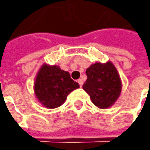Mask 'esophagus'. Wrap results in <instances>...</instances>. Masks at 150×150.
<instances>
[{
    "label": "esophagus",
    "instance_id": "obj_1",
    "mask_svg": "<svg viewBox=\"0 0 150 150\" xmlns=\"http://www.w3.org/2000/svg\"><path fill=\"white\" fill-rule=\"evenodd\" d=\"M78 84L80 85V87H82V86H83V81L82 79H78Z\"/></svg>",
    "mask_w": 150,
    "mask_h": 150
}]
</instances>
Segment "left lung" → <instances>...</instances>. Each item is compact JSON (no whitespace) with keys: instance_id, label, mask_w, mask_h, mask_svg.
Returning <instances> with one entry per match:
<instances>
[{"instance_id":"left-lung-1","label":"left lung","mask_w":150,"mask_h":150,"mask_svg":"<svg viewBox=\"0 0 150 150\" xmlns=\"http://www.w3.org/2000/svg\"><path fill=\"white\" fill-rule=\"evenodd\" d=\"M87 80L83 88L93 103L99 108H108L118 100L122 90V81L111 62H96L86 70Z\"/></svg>"}]
</instances>
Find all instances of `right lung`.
<instances>
[{
  "label": "right lung",
  "instance_id": "add662e5",
  "mask_svg": "<svg viewBox=\"0 0 150 150\" xmlns=\"http://www.w3.org/2000/svg\"><path fill=\"white\" fill-rule=\"evenodd\" d=\"M78 88L79 85L71 78L69 72L62 70L59 66L44 63L36 76L33 88L39 103L47 108H56Z\"/></svg>",
  "mask_w": 150,
  "mask_h": 150
}]
</instances>
